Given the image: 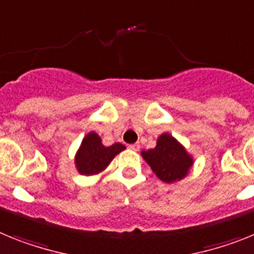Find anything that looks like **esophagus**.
Instances as JSON below:
<instances>
[{"label":"esophagus","instance_id":"34e87169","mask_svg":"<svg viewBox=\"0 0 254 254\" xmlns=\"http://www.w3.org/2000/svg\"><path fill=\"white\" fill-rule=\"evenodd\" d=\"M139 148H140V145L138 144V143L129 145V149H131V151H139Z\"/></svg>","mask_w":254,"mask_h":254}]
</instances>
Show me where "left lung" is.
I'll return each instance as SVG.
<instances>
[{"instance_id":"8db88e82","label":"left lung","mask_w":254,"mask_h":254,"mask_svg":"<svg viewBox=\"0 0 254 254\" xmlns=\"http://www.w3.org/2000/svg\"><path fill=\"white\" fill-rule=\"evenodd\" d=\"M142 157L151 166L158 179L175 183L188 175L193 158L173 135L164 133L153 149L142 151Z\"/></svg>"}]
</instances>
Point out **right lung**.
<instances>
[{"label":"right lung","instance_id":"add662e5","mask_svg":"<svg viewBox=\"0 0 254 254\" xmlns=\"http://www.w3.org/2000/svg\"><path fill=\"white\" fill-rule=\"evenodd\" d=\"M124 149L125 145L121 143L105 147L100 135L90 131L84 136L80 148L75 154V166L81 175H96L109 166L115 156Z\"/></svg>","mask_w":254,"mask_h":254}]
</instances>
